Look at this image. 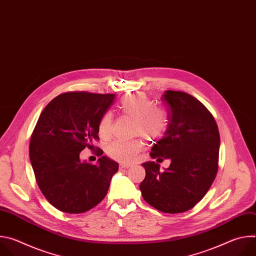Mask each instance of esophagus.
<instances>
[{
  "mask_svg": "<svg viewBox=\"0 0 256 256\" xmlns=\"http://www.w3.org/2000/svg\"><path fill=\"white\" fill-rule=\"evenodd\" d=\"M120 169H128V168H130V165H120Z\"/></svg>",
  "mask_w": 256,
  "mask_h": 256,
  "instance_id": "esophagus-1",
  "label": "esophagus"
}]
</instances>
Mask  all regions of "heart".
Listing matches in <instances>:
<instances>
[{
    "label": "heart",
    "mask_w": 256,
    "mask_h": 256,
    "mask_svg": "<svg viewBox=\"0 0 256 256\" xmlns=\"http://www.w3.org/2000/svg\"><path fill=\"white\" fill-rule=\"evenodd\" d=\"M120 109L124 116L136 120L134 134L142 136L149 140H154L162 136L166 130V120L164 114L155 108L148 97L144 94H130L122 98ZM114 118L110 112L104 114L98 124L99 134L102 138H109L112 134ZM142 142L116 140L107 147V153L114 160L130 164L138 158L142 151Z\"/></svg>",
    "instance_id": "1"
}]
</instances>
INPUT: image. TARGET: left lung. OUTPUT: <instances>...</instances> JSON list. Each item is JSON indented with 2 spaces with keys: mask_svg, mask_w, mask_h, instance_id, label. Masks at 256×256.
<instances>
[{
  "mask_svg": "<svg viewBox=\"0 0 256 256\" xmlns=\"http://www.w3.org/2000/svg\"><path fill=\"white\" fill-rule=\"evenodd\" d=\"M168 112V126L154 144L150 156L170 159L164 171L155 162H144L140 182L142 198L168 214L194 208L208 192L218 171L220 134L206 106L181 91H166L161 97Z\"/></svg>",
  "mask_w": 256,
  "mask_h": 256,
  "instance_id": "left-lung-1",
  "label": "left lung"
}]
</instances>
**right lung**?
I'll return each mask as SVG.
<instances>
[{
    "mask_svg": "<svg viewBox=\"0 0 256 256\" xmlns=\"http://www.w3.org/2000/svg\"><path fill=\"white\" fill-rule=\"evenodd\" d=\"M114 94L68 92L42 110L32 132L29 157L36 182L50 204L68 214L85 212L106 196L118 163L99 150L96 165L80 159L98 138L101 116Z\"/></svg>",
    "mask_w": 256,
    "mask_h": 256,
    "instance_id": "obj_1",
    "label": "right lung"
}]
</instances>
